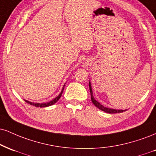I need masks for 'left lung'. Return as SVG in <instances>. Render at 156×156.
Segmentation results:
<instances>
[{"instance_id": "8db88e82", "label": "left lung", "mask_w": 156, "mask_h": 156, "mask_svg": "<svg viewBox=\"0 0 156 156\" xmlns=\"http://www.w3.org/2000/svg\"><path fill=\"white\" fill-rule=\"evenodd\" d=\"M89 90H90V93H91V101H92L93 104L97 108H98L99 110H102V111L108 112V113H119V112H123V111H126V110H115V109H111V108H105L101 105L100 103L97 102L96 99H94V97L93 96V92H92V89H91V82L89 81Z\"/></svg>"}]
</instances>
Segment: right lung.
I'll return each mask as SVG.
<instances>
[{"label": "right lung", "mask_w": 156, "mask_h": 156, "mask_svg": "<svg viewBox=\"0 0 156 156\" xmlns=\"http://www.w3.org/2000/svg\"><path fill=\"white\" fill-rule=\"evenodd\" d=\"M65 85H64L63 88H62V91L60 92V94L58 96L56 97V98H54V99H52L51 101H50V102H45V103H36V102H30V101H27V100H25L24 99V101H25L26 102H27L28 104L31 105H33V106H35V107H38V108H46V107H48V106H51L52 105L55 104L56 102H57L58 100H59L60 97H61L62 94V92H63V90H64V87H65Z\"/></svg>", "instance_id": "1"}]
</instances>
